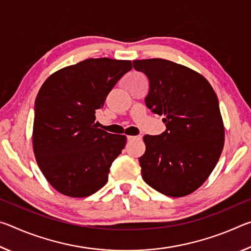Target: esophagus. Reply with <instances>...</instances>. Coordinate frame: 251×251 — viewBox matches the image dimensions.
<instances>
[{"mask_svg": "<svg viewBox=\"0 0 251 251\" xmlns=\"http://www.w3.org/2000/svg\"><path fill=\"white\" fill-rule=\"evenodd\" d=\"M141 136H127V141H135V139H141Z\"/></svg>", "mask_w": 251, "mask_h": 251, "instance_id": "34e87169", "label": "esophagus"}]
</instances>
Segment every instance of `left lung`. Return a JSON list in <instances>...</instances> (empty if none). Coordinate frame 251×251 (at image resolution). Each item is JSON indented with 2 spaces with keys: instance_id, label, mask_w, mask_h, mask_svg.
<instances>
[{
  "instance_id": "1",
  "label": "left lung",
  "mask_w": 251,
  "mask_h": 251,
  "mask_svg": "<svg viewBox=\"0 0 251 251\" xmlns=\"http://www.w3.org/2000/svg\"><path fill=\"white\" fill-rule=\"evenodd\" d=\"M150 79L145 104L164 115L166 130L144 136L146 151L139 157L146 184L171 197L199 188L223 151L225 128L217 95L197 72L163 58L133 61Z\"/></svg>"
}]
</instances>
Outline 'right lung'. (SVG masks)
<instances>
[{
  "label": "right lung",
  "instance_id": "obj_1",
  "mask_svg": "<svg viewBox=\"0 0 251 251\" xmlns=\"http://www.w3.org/2000/svg\"><path fill=\"white\" fill-rule=\"evenodd\" d=\"M131 67L130 61L87 58L55 72L42 85L34 108L33 150L57 192L87 197L107 182L126 136L97 128L95 112Z\"/></svg>",
  "mask_w": 251,
  "mask_h": 251
}]
</instances>
